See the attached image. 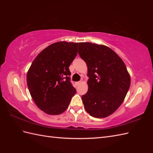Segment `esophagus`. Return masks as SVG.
Listing matches in <instances>:
<instances>
[{
	"label": "esophagus",
	"mask_w": 153,
	"mask_h": 153,
	"mask_svg": "<svg viewBox=\"0 0 153 153\" xmlns=\"http://www.w3.org/2000/svg\"><path fill=\"white\" fill-rule=\"evenodd\" d=\"M80 83H81L80 81H79V82H75V84H76V85H79V84H80Z\"/></svg>",
	"instance_id": "esophagus-1"
}]
</instances>
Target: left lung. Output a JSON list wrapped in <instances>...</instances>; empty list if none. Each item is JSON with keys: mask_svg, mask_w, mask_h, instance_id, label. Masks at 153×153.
I'll use <instances>...</instances> for the list:
<instances>
[{"mask_svg": "<svg viewBox=\"0 0 153 153\" xmlns=\"http://www.w3.org/2000/svg\"><path fill=\"white\" fill-rule=\"evenodd\" d=\"M78 54L87 68L88 91L82 96L91 116L103 118L121 105L131 84L123 60L109 47L91 43H79Z\"/></svg>", "mask_w": 153, "mask_h": 153, "instance_id": "1", "label": "left lung"}]
</instances>
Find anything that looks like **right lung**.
<instances>
[{"mask_svg": "<svg viewBox=\"0 0 153 153\" xmlns=\"http://www.w3.org/2000/svg\"><path fill=\"white\" fill-rule=\"evenodd\" d=\"M78 45L66 41L50 45L38 55L27 72V86L32 100L46 114H62L76 94L69 67L76 56Z\"/></svg>", "mask_w": 153, "mask_h": 153, "instance_id": "add662e5", "label": "right lung"}]
</instances>
